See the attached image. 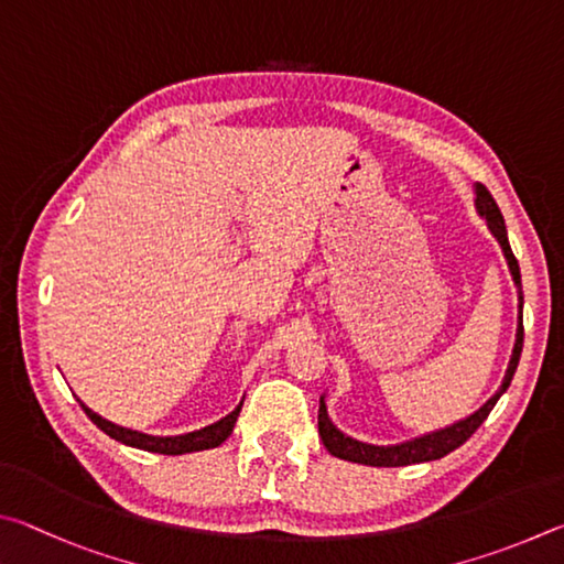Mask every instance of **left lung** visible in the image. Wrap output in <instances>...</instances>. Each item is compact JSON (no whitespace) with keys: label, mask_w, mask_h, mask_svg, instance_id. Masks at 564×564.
Instances as JSON below:
<instances>
[{"label":"left lung","mask_w":564,"mask_h":564,"mask_svg":"<svg viewBox=\"0 0 564 564\" xmlns=\"http://www.w3.org/2000/svg\"><path fill=\"white\" fill-rule=\"evenodd\" d=\"M476 213L482 217V220H486L490 235L498 240L502 257H506V262H508V270L512 274V282H516V288H518L516 344H512V354H510L506 377H502L498 391L492 393V397L486 403H482L478 411H473L470 416L451 423V426H446V429L423 433V436L409 438L403 443H393V446H373V443L357 441V438L347 436L344 431H339L337 426H334V421L329 419L327 393H324V397L319 399V436H322L324 448H327L332 456H337L341 460H349V463H361V466H373V468H399V466H413V463L438 460L443 456H448L451 451H456L458 446H463V443H466L473 436V433H476L480 423L488 419V413L492 411V406H496L502 393L508 391L510 381H512V373H516V369H518L520 351H522V282H520V267H518L516 254H512V250H510L506 220H502L500 207L496 205V200H492L488 187L480 185V183L476 185Z\"/></svg>","instance_id":"8db88e82"}]
</instances>
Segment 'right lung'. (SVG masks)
<instances>
[{
  "mask_svg": "<svg viewBox=\"0 0 564 564\" xmlns=\"http://www.w3.org/2000/svg\"><path fill=\"white\" fill-rule=\"evenodd\" d=\"M82 403V409L88 419H91L98 429H101L106 436H111L113 441L123 443V446H131L138 451H148V453H163V456H183V453H195V451H207V448H215L220 446V443L227 441L230 436L232 429H235V421L240 416V409H242V401L237 403V409L227 413L225 419L210 423V426H205L200 431H191V433H181V436H151V433H141V431H133V429H123L118 426V423L108 421L104 416H98L96 411H91L86 406L82 399H76Z\"/></svg>",
  "mask_w": 564,
  "mask_h": 564,
  "instance_id": "1",
  "label": "right lung"
}]
</instances>
